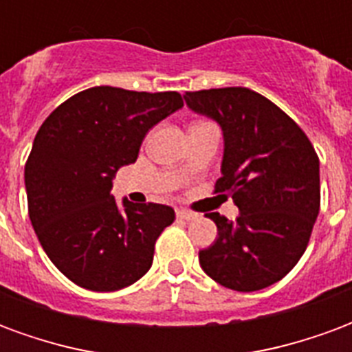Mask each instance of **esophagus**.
I'll list each match as a JSON object with an SVG mask.
<instances>
[{"label":"esophagus","instance_id":"esophagus-1","mask_svg":"<svg viewBox=\"0 0 352 352\" xmlns=\"http://www.w3.org/2000/svg\"><path fill=\"white\" fill-rule=\"evenodd\" d=\"M176 216H178L180 220H186V221H191V220H195V218H197L195 212L184 210V208H178V210H176Z\"/></svg>","mask_w":352,"mask_h":352}]
</instances>
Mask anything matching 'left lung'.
Instances as JSON below:
<instances>
[{"mask_svg": "<svg viewBox=\"0 0 352 352\" xmlns=\"http://www.w3.org/2000/svg\"><path fill=\"white\" fill-rule=\"evenodd\" d=\"M191 111L210 117L223 134L221 178L239 208L229 221L210 212L216 241L199 252L212 280L256 292L290 273L307 248L320 208L315 148L290 117L246 87L186 92Z\"/></svg>", "mask_w": 352, "mask_h": 352, "instance_id": "left-lung-1", "label": "left lung"}]
</instances>
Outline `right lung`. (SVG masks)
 Masks as SVG:
<instances>
[{"mask_svg":"<svg viewBox=\"0 0 352 352\" xmlns=\"http://www.w3.org/2000/svg\"><path fill=\"white\" fill-rule=\"evenodd\" d=\"M184 108L178 92L92 87L45 119L24 168L32 228L72 283L116 292L146 275L157 236L174 221L166 204L111 195L116 172L134 163L146 134Z\"/></svg>","mask_w":352,"mask_h":352,"instance_id":"add662e5","label":"right lung"}]
</instances>
